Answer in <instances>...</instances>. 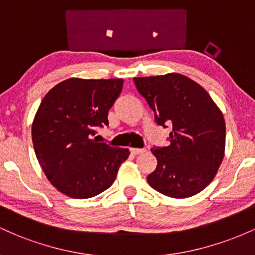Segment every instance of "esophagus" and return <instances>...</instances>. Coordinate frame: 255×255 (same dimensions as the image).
Returning a JSON list of instances; mask_svg holds the SVG:
<instances>
[{"instance_id":"34e87169","label":"esophagus","mask_w":255,"mask_h":255,"mask_svg":"<svg viewBox=\"0 0 255 255\" xmlns=\"http://www.w3.org/2000/svg\"><path fill=\"white\" fill-rule=\"evenodd\" d=\"M130 152L133 154H141L144 153V152H146L145 148H135V147H131L130 148Z\"/></svg>"}]
</instances>
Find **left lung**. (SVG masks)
<instances>
[{"mask_svg": "<svg viewBox=\"0 0 255 255\" xmlns=\"http://www.w3.org/2000/svg\"><path fill=\"white\" fill-rule=\"evenodd\" d=\"M133 80L157 124L172 126L169 146L151 148L157 168L147 176L148 184L170 198L198 194L215 178L223 160V114L204 87L178 73Z\"/></svg>", "mask_w": 255, "mask_h": 255, "instance_id": "1", "label": "left lung"}]
</instances>
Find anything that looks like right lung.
Segmentation results:
<instances>
[{"instance_id": "obj_1", "label": "right lung", "mask_w": 255, "mask_h": 255, "mask_svg": "<svg viewBox=\"0 0 255 255\" xmlns=\"http://www.w3.org/2000/svg\"><path fill=\"white\" fill-rule=\"evenodd\" d=\"M122 79L71 78L43 98L32 124V141L44 174L58 192L74 199L108 189L128 148L98 142V127L122 91Z\"/></svg>"}]
</instances>
